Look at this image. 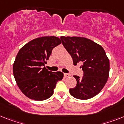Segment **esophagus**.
Wrapping results in <instances>:
<instances>
[{
	"mask_svg": "<svg viewBox=\"0 0 124 124\" xmlns=\"http://www.w3.org/2000/svg\"><path fill=\"white\" fill-rule=\"evenodd\" d=\"M64 78H68V77L70 76V74H67V73H64Z\"/></svg>",
	"mask_w": 124,
	"mask_h": 124,
	"instance_id": "obj_1",
	"label": "esophagus"
}]
</instances>
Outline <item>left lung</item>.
<instances>
[{
  "instance_id": "1",
  "label": "left lung",
  "mask_w": 124,
  "mask_h": 124,
  "mask_svg": "<svg viewBox=\"0 0 124 124\" xmlns=\"http://www.w3.org/2000/svg\"><path fill=\"white\" fill-rule=\"evenodd\" d=\"M62 44L71 55L74 65L83 62L81 67L84 76H74L76 86L69 89L73 97L88 100L97 95L107 83L110 71V62L105 51L99 44L79 36H61Z\"/></svg>"
}]
</instances>
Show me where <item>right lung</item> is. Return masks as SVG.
<instances>
[{
    "label": "right lung",
    "instance_id": "1",
    "mask_svg": "<svg viewBox=\"0 0 124 124\" xmlns=\"http://www.w3.org/2000/svg\"><path fill=\"white\" fill-rule=\"evenodd\" d=\"M61 43L57 36L39 37L29 41L17 53L13 74L19 88L30 99L42 101L49 98L57 82L63 79L62 72H52L43 67L53 48Z\"/></svg>",
    "mask_w": 124,
    "mask_h": 124
}]
</instances>
